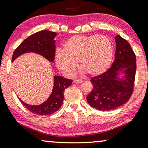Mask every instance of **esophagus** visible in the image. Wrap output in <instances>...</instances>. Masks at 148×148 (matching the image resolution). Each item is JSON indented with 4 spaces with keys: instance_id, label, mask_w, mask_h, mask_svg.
Wrapping results in <instances>:
<instances>
[{
    "instance_id": "obj_1",
    "label": "esophagus",
    "mask_w": 148,
    "mask_h": 148,
    "mask_svg": "<svg viewBox=\"0 0 148 148\" xmlns=\"http://www.w3.org/2000/svg\"><path fill=\"white\" fill-rule=\"evenodd\" d=\"M83 82V80L81 79H74V83L76 84H81Z\"/></svg>"
}]
</instances>
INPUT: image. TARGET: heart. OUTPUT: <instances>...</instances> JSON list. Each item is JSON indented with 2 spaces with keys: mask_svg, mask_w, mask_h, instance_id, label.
Instances as JSON below:
<instances>
[{
  "mask_svg": "<svg viewBox=\"0 0 148 148\" xmlns=\"http://www.w3.org/2000/svg\"><path fill=\"white\" fill-rule=\"evenodd\" d=\"M113 57V47L110 39L99 36H76L63 45V50L55 54V63L63 74L73 76L79 66L92 76L103 74L109 69Z\"/></svg>",
  "mask_w": 148,
  "mask_h": 148,
  "instance_id": "obj_1",
  "label": "heart"
}]
</instances>
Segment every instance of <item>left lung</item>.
Listing matches in <instances>:
<instances>
[{"instance_id": "8db88e82", "label": "left lung", "mask_w": 148, "mask_h": 148, "mask_svg": "<svg viewBox=\"0 0 148 148\" xmlns=\"http://www.w3.org/2000/svg\"><path fill=\"white\" fill-rule=\"evenodd\" d=\"M116 52L111 67L91 79L93 90L87 96L91 107L109 111L127 103L133 92L136 58L130 45L119 35L114 37ZM121 74L123 77L119 76Z\"/></svg>"}]
</instances>
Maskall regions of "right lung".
I'll return each mask as SVG.
<instances>
[{"instance_id": "add662e5", "label": "right lung", "mask_w": 148, "mask_h": 148, "mask_svg": "<svg viewBox=\"0 0 148 148\" xmlns=\"http://www.w3.org/2000/svg\"><path fill=\"white\" fill-rule=\"evenodd\" d=\"M57 33L48 30L35 33L28 37L16 49L13 53L12 62L19 56L27 53L39 54L53 62L55 59V40ZM72 79H66L60 76H54V86L52 93L49 97L42 104L31 105L18 99L29 111L39 115H48L57 111L62 105L64 99V91L66 88L71 86Z\"/></svg>"}]
</instances>
